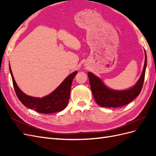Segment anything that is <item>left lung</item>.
<instances>
[{"label": "left lung", "instance_id": "8db88e82", "mask_svg": "<svg viewBox=\"0 0 156 156\" xmlns=\"http://www.w3.org/2000/svg\"><path fill=\"white\" fill-rule=\"evenodd\" d=\"M146 62L147 58L145 52V61L143 73L135 85L127 90L117 91L108 88L98 77L88 72L90 85L94 100L98 104L104 107H119L128 104L137 97L143 86Z\"/></svg>", "mask_w": 156, "mask_h": 156}]
</instances>
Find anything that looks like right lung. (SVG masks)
<instances>
[{"mask_svg":"<svg viewBox=\"0 0 156 156\" xmlns=\"http://www.w3.org/2000/svg\"><path fill=\"white\" fill-rule=\"evenodd\" d=\"M10 71L16 95L20 101L25 107L35 110L39 113H45V114L59 112L64 110L66 107L69 99L73 79L76 75L77 72H75L68 75L60 84L59 87L49 95L42 98H39L27 96L23 93L17 85L13 76L10 66Z\"/></svg>","mask_w":156,"mask_h":156,"instance_id":"right-lung-1","label":"right lung"}]
</instances>
